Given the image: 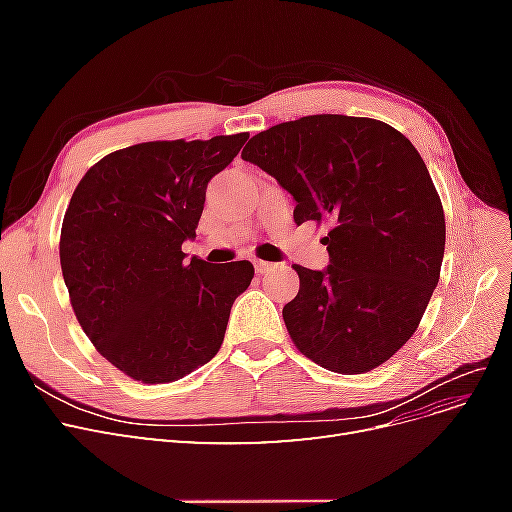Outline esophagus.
<instances>
[{"label": "esophagus", "mask_w": 512, "mask_h": 512, "mask_svg": "<svg viewBox=\"0 0 512 512\" xmlns=\"http://www.w3.org/2000/svg\"><path fill=\"white\" fill-rule=\"evenodd\" d=\"M254 269L258 275H267L275 269V265H271V262H265V260H254Z\"/></svg>", "instance_id": "34e87169"}]
</instances>
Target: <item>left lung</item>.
<instances>
[{
    "label": "left lung",
    "instance_id": "1",
    "mask_svg": "<svg viewBox=\"0 0 512 512\" xmlns=\"http://www.w3.org/2000/svg\"><path fill=\"white\" fill-rule=\"evenodd\" d=\"M241 158L297 200L294 222L329 220V267L294 265L284 322L307 359L365 374L414 335L444 258V211L429 170L389 123L309 115L250 138Z\"/></svg>",
    "mask_w": 512,
    "mask_h": 512
}]
</instances>
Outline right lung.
<instances>
[{
  "label": "right lung",
  "mask_w": 512,
  "mask_h": 512,
  "mask_svg": "<svg viewBox=\"0 0 512 512\" xmlns=\"http://www.w3.org/2000/svg\"><path fill=\"white\" fill-rule=\"evenodd\" d=\"M247 136L132 145L76 185L61 224V273L91 344L132 380L175 382L224 342L252 262H185L181 245L196 237L209 181Z\"/></svg>",
  "instance_id": "right-lung-1"
}]
</instances>
